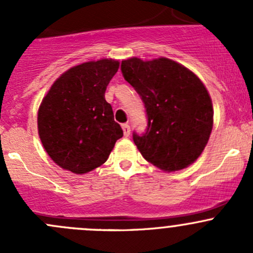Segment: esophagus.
Instances as JSON below:
<instances>
[{
  "mask_svg": "<svg viewBox=\"0 0 253 253\" xmlns=\"http://www.w3.org/2000/svg\"><path fill=\"white\" fill-rule=\"evenodd\" d=\"M122 131H124V136L128 137L129 133H131V128H129V125L124 124L122 125Z\"/></svg>",
  "mask_w": 253,
  "mask_h": 253,
  "instance_id": "1",
  "label": "esophagus"
}]
</instances>
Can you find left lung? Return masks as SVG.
Segmentation results:
<instances>
[{
  "mask_svg": "<svg viewBox=\"0 0 253 253\" xmlns=\"http://www.w3.org/2000/svg\"><path fill=\"white\" fill-rule=\"evenodd\" d=\"M121 71L147 111L145 133H133L143 158L168 172L190 167L205 150L213 128V104L202 81L167 57L127 58Z\"/></svg>",
  "mask_w": 253,
  "mask_h": 253,
  "instance_id": "1",
  "label": "left lung"
}]
</instances>
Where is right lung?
<instances>
[{
    "label": "right lung",
    "instance_id": "obj_1",
    "mask_svg": "<svg viewBox=\"0 0 253 253\" xmlns=\"http://www.w3.org/2000/svg\"><path fill=\"white\" fill-rule=\"evenodd\" d=\"M112 58L88 61L60 76L38 111V132L48 157L73 174H86L108 160L124 136L105 90L119 70Z\"/></svg>",
    "mask_w": 253,
    "mask_h": 253
}]
</instances>
